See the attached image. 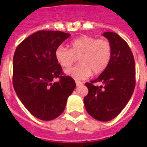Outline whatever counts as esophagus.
Masks as SVG:
<instances>
[{
	"label": "esophagus",
	"instance_id": "1",
	"mask_svg": "<svg viewBox=\"0 0 147 147\" xmlns=\"http://www.w3.org/2000/svg\"><path fill=\"white\" fill-rule=\"evenodd\" d=\"M76 86H81V85H83V83L82 82H80V81H76Z\"/></svg>",
	"mask_w": 147,
	"mask_h": 147
}]
</instances>
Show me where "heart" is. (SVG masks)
<instances>
[{
    "mask_svg": "<svg viewBox=\"0 0 147 147\" xmlns=\"http://www.w3.org/2000/svg\"><path fill=\"white\" fill-rule=\"evenodd\" d=\"M112 56V47L107 39L82 35L71 42V49L59 45L55 58L63 67H70L77 57L80 64L65 71V74L76 80H85L91 73L99 74L107 67Z\"/></svg>",
    "mask_w": 147,
    "mask_h": 147,
    "instance_id": "obj_1",
    "label": "heart"
}]
</instances>
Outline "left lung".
I'll return each mask as SVG.
<instances>
[{"mask_svg": "<svg viewBox=\"0 0 147 147\" xmlns=\"http://www.w3.org/2000/svg\"><path fill=\"white\" fill-rule=\"evenodd\" d=\"M112 47L109 64L98 79L86 83L88 94L84 98L87 113L99 121H109L117 117L131 98L136 86L134 57L127 42L117 34L105 32ZM94 82H102L96 86Z\"/></svg>", "mask_w": 147, "mask_h": 147, "instance_id": "left-lung-1", "label": "left lung"}]
</instances>
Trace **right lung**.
<instances>
[{
    "label": "right lung",
    "mask_w": 147,
    "mask_h": 147,
    "mask_svg": "<svg viewBox=\"0 0 147 147\" xmlns=\"http://www.w3.org/2000/svg\"><path fill=\"white\" fill-rule=\"evenodd\" d=\"M70 34L39 30L24 39L13 57V86L18 98L34 117L51 120L64 110L76 88L70 76H62L55 50ZM59 78L58 82H52Z\"/></svg>",
    "instance_id": "obj_1"
}]
</instances>
